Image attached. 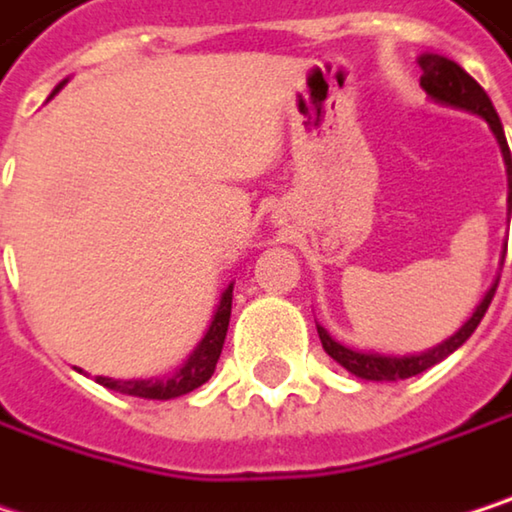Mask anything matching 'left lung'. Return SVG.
Returning <instances> with one entry per match:
<instances>
[{"mask_svg": "<svg viewBox=\"0 0 512 512\" xmlns=\"http://www.w3.org/2000/svg\"><path fill=\"white\" fill-rule=\"evenodd\" d=\"M420 68H423V77H420V86L426 89V95L438 104H447V107H459V110H468V113H477L480 119L489 122L498 146H501V155H504V164H507V212H512V158L510 146H507V137H504V128H501V119L486 95V89L465 71L459 68L453 59L447 56H438V53H423L420 59ZM495 288L483 297V303L477 306V312L462 324L459 333H453L447 342L435 345L432 351H423V354H411V357H387V354H366V351H354V348H345L342 342H336L324 327H318V336H321V345L324 351L339 363L345 366L351 375L357 378H366V381H402V378H414L426 369H432L435 363H441L444 357H450L456 348H462L471 333L477 330V324L483 321L492 297H495Z\"/></svg>", "mask_w": 512, "mask_h": 512, "instance_id": "left-lung-1", "label": "left lung"}]
</instances>
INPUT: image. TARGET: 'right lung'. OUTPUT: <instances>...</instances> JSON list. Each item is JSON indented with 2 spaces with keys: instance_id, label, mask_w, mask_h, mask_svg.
I'll use <instances>...</instances> for the list:
<instances>
[{
  "instance_id": "obj_1",
  "label": "right lung",
  "mask_w": 512,
  "mask_h": 512,
  "mask_svg": "<svg viewBox=\"0 0 512 512\" xmlns=\"http://www.w3.org/2000/svg\"><path fill=\"white\" fill-rule=\"evenodd\" d=\"M65 86V80L53 89V95ZM230 303H233V285H227V291L221 294V303L212 315V324L206 330V336L200 339V345L191 351V357L170 375V378H149V381H113V378H95L101 387L125 393V396H137V399H176L185 396L191 390H197L200 384H206L215 372V363L221 357L224 348V336H227V324H230Z\"/></svg>"
}]
</instances>
